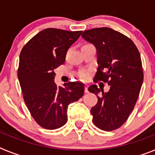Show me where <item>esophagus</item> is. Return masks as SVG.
Returning <instances> with one entry per match:
<instances>
[{
	"label": "esophagus",
	"mask_w": 155,
	"mask_h": 155,
	"mask_svg": "<svg viewBox=\"0 0 155 155\" xmlns=\"http://www.w3.org/2000/svg\"><path fill=\"white\" fill-rule=\"evenodd\" d=\"M87 88H88V85H87V84H85V86H84V92L85 93L88 92V90H87Z\"/></svg>",
	"instance_id": "1"
}]
</instances>
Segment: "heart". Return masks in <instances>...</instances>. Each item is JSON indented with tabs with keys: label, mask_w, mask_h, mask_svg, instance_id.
<instances>
[{
	"label": "heart",
	"mask_w": 155,
	"mask_h": 155,
	"mask_svg": "<svg viewBox=\"0 0 155 155\" xmlns=\"http://www.w3.org/2000/svg\"><path fill=\"white\" fill-rule=\"evenodd\" d=\"M78 75V77L81 80H87L88 78V73L85 71H81V72H79Z\"/></svg>",
	"instance_id": "1"
}]
</instances>
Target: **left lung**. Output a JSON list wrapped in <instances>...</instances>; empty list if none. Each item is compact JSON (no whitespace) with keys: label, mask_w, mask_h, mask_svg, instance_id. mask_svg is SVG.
I'll use <instances>...</instances> for the list:
<instances>
[{"label":"left lung","mask_w":155,"mask_h":155,"mask_svg":"<svg viewBox=\"0 0 155 155\" xmlns=\"http://www.w3.org/2000/svg\"><path fill=\"white\" fill-rule=\"evenodd\" d=\"M81 36L97 50L98 68L94 81L110 85L105 93L96 84L88 87L98 98L91 109L93 124L102 130H114L127 121L137 101L143 80L140 55L130 38L113 28L86 30ZM101 91L103 94L98 97Z\"/></svg>","instance_id":"1"}]
</instances>
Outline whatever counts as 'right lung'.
<instances>
[{
    "mask_svg": "<svg viewBox=\"0 0 155 155\" xmlns=\"http://www.w3.org/2000/svg\"><path fill=\"white\" fill-rule=\"evenodd\" d=\"M82 31L46 28L23 46L18 78L25 103L35 121L42 128L55 130L68 121V107L83 96L84 85L68 82L57 87L54 69L65 61L70 46Z\"/></svg>",
    "mask_w": 155,
    "mask_h": 155,
    "instance_id": "add662e5",
    "label": "right lung"
}]
</instances>
